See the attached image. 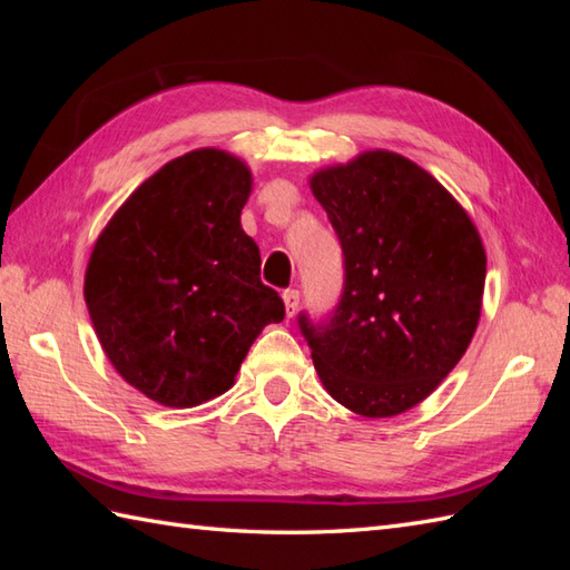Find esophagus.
<instances>
[{
  "label": "esophagus",
  "mask_w": 570,
  "mask_h": 570,
  "mask_svg": "<svg viewBox=\"0 0 570 570\" xmlns=\"http://www.w3.org/2000/svg\"><path fill=\"white\" fill-rule=\"evenodd\" d=\"M298 301H301L298 288H286V292H284V304H286V313H288V316H294V313H296Z\"/></svg>",
  "instance_id": "1"
}]
</instances>
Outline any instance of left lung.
I'll use <instances>...</instances> for the list:
<instances>
[{"mask_svg":"<svg viewBox=\"0 0 570 570\" xmlns=\"http://www.w3.org/2000/svg\"><path fill=\"white\" fill-rule=\"evenodd\" d=\"M343 247V292L325 318L298 313L325 390L355 414L423 402L468 350L485 288V247L439 180L392 151L311 178Z\"/></svg>","mask_w":570,"mask_h":570,"instance_id":"obj_1","label":"left lung"}]
</instances>
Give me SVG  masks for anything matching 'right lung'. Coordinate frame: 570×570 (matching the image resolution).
Segmentation results:
<instances>
[{
	"label": "right lung",
	"mask_w": 570,
	"mask_h": 570,
	"mask_svg": "<svg viewBox=\"0 0 570 570\" xmlns=\"http://www.w3.org/2000/svg\"><path fill=\"white\" fill-rule=\"evenodd\" d=\"M249 168L220 149L168 161L102 229L85 304L105 355L154 402L190 409L235 382L254 337L284 321L239 225Z\"/></svg>",
	"instance_id": "right-lung-1"
}]
</instances>
